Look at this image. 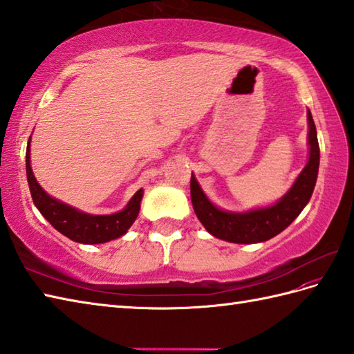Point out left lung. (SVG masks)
<instances>
[{"label": "left lung", "mask_w": 354, "mask_h": 354, "mask_svg": "<svg viewBox=\"0 0 354 354\" xmlns=\"http://www.w3.org/2000/svg\"><path fill=\"white\" fill-rule=\"evenodd\" d=\"M308 120L310 146L309 161L291 187V190L273 207L254 209L244 212V214L221 211L207 199V196L203 194L197 180L192 175L190 192L193 208L197 218L201 220V223L209 234L229 243L252 244L270 240L292 223L294 218L306 207L312 193H314L319 166V146L310 111H308Z\"/></svg>", "instance_id": "left-lung-1"}]
</instances>
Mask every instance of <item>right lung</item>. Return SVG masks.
Returning <instances> with one entry per match:
<instances>
[{"mask_svg":"<svg viewBox=\"0 0 354 354\" xmlns=\"http://www.w3.org/2000/svg\"><path fill=\"white\" fill-rule=\"evenodd\" d=\"M26 169L27 180L32 202L37 207L49 223H51L60 234L71 238L72 241L83 244H101L125 234L129 226L134 223L140 211V201L143 197V190H138L133 199L129 201L127 208L111 216H90L77 211L75 208L64 205L60 201L49 197L32 175L30 166V140L26 153Z\"/></svg>","mask_w":354,"mask_h":354,"instance_id":"add662e5","label":"right lung"}]
</instances>
